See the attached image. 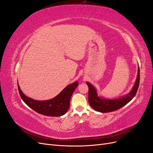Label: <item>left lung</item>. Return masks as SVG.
<instances>
[{"instance_id": "left-lung-1", "label": "left lung", "mask_w": 153, "mask_h": 153, "mask_svg": "<svg viewBox=\"0 0 153 153\" xmlns=\"http://www.w3.org/2000/svg\"><path fill=\"white\" fill-rule=\"evenodd\" d=\"M139 83L140 69L138 67L137 80L131 91L126 96L121 97L118 99L109 100L99 97L94 87L90 83L87 82V84L89 87V96H88L89 103L91 107L98 112L106 113L115 111L126 105L135 97L138 89V86H139Z\"/></svg>"}]
</instances>
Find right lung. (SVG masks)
Here are the masks:
<instances>
[{
  "mask_svg": "<svg viewBox=\"0 0 153 153\" xmlns=\"http://www.w3.org/2000/svg\"><path fill=\"white\" fill-rule=\"evenodd\" d=\"M78 85L77 82L68 85L56 97L47 101L34 100L26 96L18 84L21 98L30 108L40 114L50 117H59L65 114L69 108L71 97Z\"/></svg>",
  "mask_w": 153,
  "mask_h": 153,
  "instance_id": "right-lung-1",
  "label": "right lung"
}]
</instances>
